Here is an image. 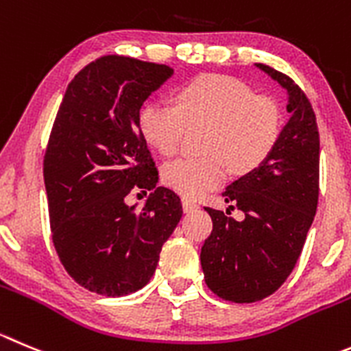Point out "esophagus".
<instances>
[{
	"mask_svg": "<svg viewBox=\"0 0 351 351\" xmlns=\"http://www.w3.org/2000/svg\"><path fill=\"white\" fill-rule=\"evenodd\" d=\"M182 206H183V211H194V209L199 208L197 201H194V199H189V197H183L182 199Z\"/></svg>",
	"mask_w": 351,
	"mask_h": 351,
	"instance_id": "1",
	"label": "esophagus"
}]
</instances>
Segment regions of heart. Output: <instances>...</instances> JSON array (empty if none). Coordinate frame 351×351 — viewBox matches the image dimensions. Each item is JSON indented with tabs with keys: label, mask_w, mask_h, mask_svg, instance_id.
<instances>
[{
	"label": "heart",
	"mask_w": 351,
	"mask_h": 351,
	"mask_svg": "<svg viewBox=\"0 0 351 351\" xmlns=\"http://www.w3.org/2000/svg\"><path fill=\"white\" fill-rule=\"evenodd\" d=\"M201 126L208 128L206 156L180 157L162 168V182L186 197L221 185L228 166L235 175L260 168L279 143L284 114L275 98L223 74L194 77L178 88L175 106L152 101L138 114L143 140L162 156L178 150L186 128Z\"/></svg>",
	"instance_id": "obj_1"
}]
</instances>
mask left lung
I'll return each mask as SVG.
<instances>
[{
  "label": "left lung",
  "mask_w": 351,
  "mask_h": 351,
  "mask_svg": "<svg viewBox=\"0 0 351 351\" xmlns=\"http://www.w3.org/2000/svg\"><path fill=\"white\" fill-rule=\"evenodd\" d=\"M256 67L286 88L291 117L263 165L225 189V201L244 220L230 218L228 209L204 208L213 220L201 250L206 284L234 303L260 301L286 282L319 204L320 140L312 104L289 76L265 64Z\"/></svg>",
  "instance_id": "8db88e82"
}]
</instances>
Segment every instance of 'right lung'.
Returning <instances> with one entry per match:
<instances>
[{"label": "right lung", "instance_id": "add662e5", "mask_svg": "<svg viewBox=\"0 0 351 351\" xmlns=\"http://www.w3.org/2000/svg\"><path fill=\"white\" fill-rule=\"evenodd\" d=\"M171 74L168 65L106 55L74 76L55 117L43 160L51 241L91 293L142 289L183 215L178 195L157 186L138 130L143 101ZM131 190L151 191L140 212L125 204Z\"/></svg>", "mask_w": 351, "mask_h": 351}]
</instances>
